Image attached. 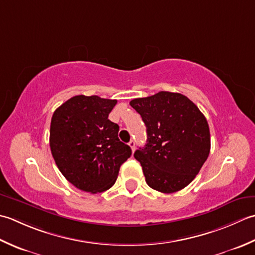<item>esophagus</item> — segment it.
Returning a JSON list of instances; mask_svg holds the SVG:
<instances>
[{
    "label": "esophagus",
    "mask_w": 255,
    "mask_h": 255,
    "mask_svg": "<svg viewBox=\"0 0 255 255\" xmlns=\"http://www.w3.org/2000/svg\"><path fill=\"white\" fill-rule=\"evenodd\" d=\"M128 145H129V147L132 148V150L135 149V142H134V139H131V141L128 142Z\"/></svg>",
    "instance_id": "1"
}]
</instances>
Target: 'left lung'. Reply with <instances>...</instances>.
I'll return each instance as SVG.
<instances>
[{
	"label": "left lung",
	"instance_id": "left-lung-1",
	"mask_svg": "<svg viewBox=\"0 0 255 255\" xmlns=\"http://www.w3.org/2000/svg\"><path fill=\"white\" fill-rule=\"evenodd\" d=\"M129 105L146 126L147 141L135 150L147 185L170 194L185 188L199 173L210 152L209 126L186 96L160 91Z\"/></svg>",
	"mask_w": 255,
	"mask_h": 255
}]
</instances>
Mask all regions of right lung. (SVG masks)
I'll list each match as a JSON object with an SVG mask.
<instances>
[{
  "label": "right lung",
  "instance_id": "1",
  "mask_svg": "<svg viewBox=\"0 0 255 255\" xmlns=\"http://www.w3.org/2000/svg\"><path fill=\"white\" fill-rule=\"evenodd\" d=\"M117 100L75 96L56 109L49 145L65 178L87 193L106 191L114 185L120 166L131 156L119 139V126L109 120Z\"/></svg>",
  "mask_w": 255,
  "mask_h": 255
}]
</instances>
